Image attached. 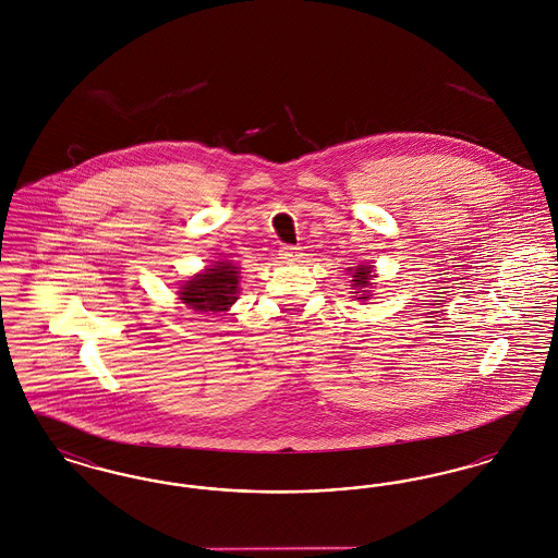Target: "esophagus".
<instances>
[{"instance_id":"1","label":"esophagus","mask_w":558,"mask_h":558,"mask_svg":"<svg viewBox=\"0 0 558 558\" xmlns=\"http://www.w3.org/2000/svg\"><path fill=\"white\" fill-rule=\"evenodd\" d=\"M278 255H280V259H282V262H287V264L299 262V259L303 257V253H301V248H299V246H282Z\"/></svg>"}]
</instances>
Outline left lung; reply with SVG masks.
<instances>
[{
  "label": "left lung",
  "mask_w": 558,
  "mask_h": 558,
  "mask_svg": "<svg viewBox=\"0 0 558 558\" xmlns=\"http://www.w3.org/2000/svg\"><path fill=\"white\" fill-rule=\"evenodd\" d=\"M347 271L351 274V282H353V289L355 292H360V296L357 299H362V301H366V299H371V289L372 284H376V282H372V278H374V266H355V267H347Z\"/></svg>",
  "instance_id": "1"
}]
</instances>
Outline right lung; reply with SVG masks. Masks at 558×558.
I'll list each match as a JSON object with an SVG mask.
<instances>
[{
  "instance_id": "add662e5",
  "label": "right lung",
  "mask_w": 558,
  "mask_h": 558,
  "mask_svg": "<svg viewBox=\"0 0 558 558\" xmlns=\"http://www.w3.org/2000/svg\"><path fill=\"white\" fill-rule=\"evenodd\" d=\"M239 266L232 262H215L203 274H196L180 287V299L198 314L228 312L239 299Z\"/></svg>"
}]
</instances>
